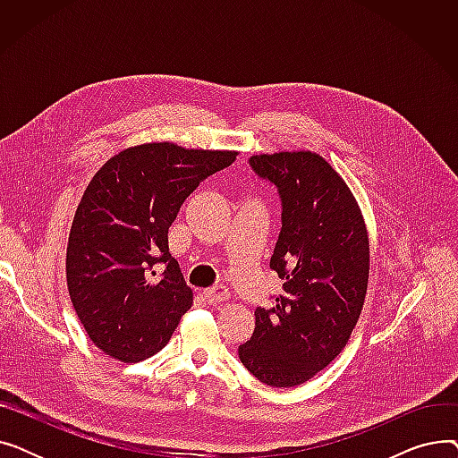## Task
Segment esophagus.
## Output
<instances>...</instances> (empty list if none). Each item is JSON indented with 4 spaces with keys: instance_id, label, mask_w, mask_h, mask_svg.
<instances>
[{
    "instance_id": "obj_1",
    "label": "esophagus",
    "mask_w": 458,
    "mask_h": 458,
    "mask_svg": "<svg viewBox=\"0 0 458 458\" xmlns=\"http://www.w3.org/2000/svg\"><path fill=\"white\" fill-rule=\"evenodd\" d=\"M228 295H230L228 287L223 285V284H216V285H213V287H209V290L204 292V297L208 299L209 304H219V302L226 301Z\"/></svg>"
}]
</instances>
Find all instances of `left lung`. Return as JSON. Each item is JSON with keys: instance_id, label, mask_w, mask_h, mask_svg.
Listing matches in <instances>:
<instances>
[{"instance_id": "obj_1", "label": "left lung", "mask_w": 458, "mask_h": 458, "mask_svg": "<svg viewBox=\"0 0 458 458\" xmlns=\"http://www.w3.org/2000/svg\"><path fill=\"white\" fill-rule=\"evenodd\" d=\"M249 165L280 197L269 267L284 292L273 308H256L239 360L267 386L292 388L327 368L356 327L369 276L368 232L352 192L321 156L263 154Z\"/></svg>"}]
</instances>
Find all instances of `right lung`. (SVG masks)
<instances>
[{"mask_svg":"<svg viewBox=\"0 0 458 458\" xmlns=\"http://www.w3.org/2000/svg\"><path fill=\"white\" fill-rule=\"evenodd\" d=\"M237 152L152 142L111 157L78 206L66 249L72 304L92 344L120 362L159 352L192 304L168 228L200 182Z\"/></svg>","mask_w":458,"mask_h":458,"instance_id":"add662e5","label":"right lung"}]
</instances>
